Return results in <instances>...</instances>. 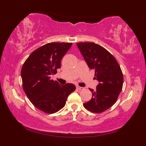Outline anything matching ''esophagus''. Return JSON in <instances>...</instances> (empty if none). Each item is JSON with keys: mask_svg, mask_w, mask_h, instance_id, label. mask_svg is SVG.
Listing matches in <instances>:
<instances>
[{"mask_svg": "<svg viewBox=\"0 0 146 146\" xmlns=\"http://www.w3.org/2000/svg\"><path fill=\"white\" fill-rule=\"evenodd\" d=\"M77 89L78 90H84V88H83V87H80V86H77Z\"/></svg>", "mask_w": 146, "mask_h": 146, "instance_id": "1", "label": "esophagus"}]
</instances>
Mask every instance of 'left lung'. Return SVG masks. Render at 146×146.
<instances>
[{"mask_svg": "<svg viewBox=\"0 0 146 146\" xmlns=\"http://www.w3.org/2000/svg\"><path fill=\"white\" fill-rule=\"evenodd\" d=\"M76 44L88 67L95 70V78L99 82L96 90L90 89L92 98L83 106L91 112L102 113L116 102L122 90V72L116 59L104 48L94 42Z\"/></svg>", "mask_w": 146, "mask_h": 146, "instance_id": "left-lung-1", "label": "left lung"}]
</instances>
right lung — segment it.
Instances as JSON below:
<instances>
[{"label":"right lung","mask_w":146,"mask_h":146,"mask_svg":"<svg viewBox=\"0 0 146 146\" xmlns=\"http://www.w3.org/2000/svg\"><path fill=\"white\" fill-rule=\"evenodd\" d=\"M72 43L51 42L33 52L21 70L24 91L36 108L47 113L62 108L68 96L76 90L72 84L60 85L51 80L60 68V62Z\"/></svg>","instance_id":"add662e5"}]
</instances>
